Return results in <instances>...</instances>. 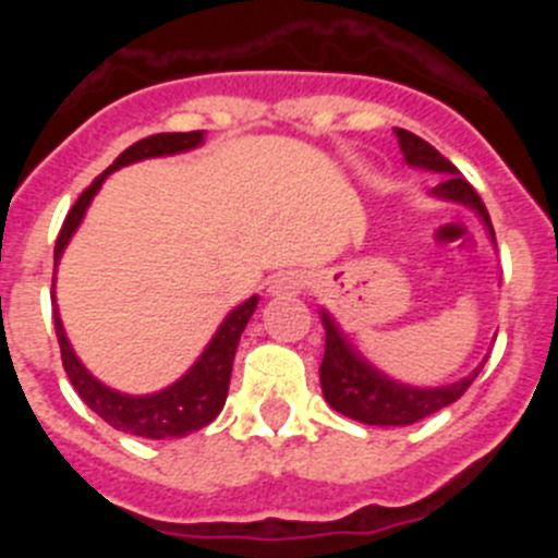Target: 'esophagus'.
<instances>
[{
    "mask_svg": "<svg viewBox=\"0 0 558 558\" xmlns=\"http://www.w3.org/2000/svg\"><path fill=\"white\" fill-rule=\"evenodd\" d=\"M304 276L299 270H284V274H276L268 284L270 295H293L302 293Z\"/></svg>",
    "mask_w": 558,
    "mask_h": 558,
    "instance_id": "1",
    "label": "esophagus"
}]
</instances>
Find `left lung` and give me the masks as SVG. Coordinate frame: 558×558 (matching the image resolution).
Masks as SVG:
<instances>
[{"label":"left lung","instance_id":"obj_1","mask_svg":"<svg viewBox=\"0 0 558 558\" xmlns=\"http://www.w3.org/2000/svg\"><path fill=\"white\" fill-rule=\"evenodd\" d=\"M397 140L402 147V156L411 167L418 170H430L447 175L441 184L433 186V195L441 201H456V204L470 206L477 211V218L489 229V236L495 240V229H492L489 211L483 206L481 195L472 190L470 181L461 179V172L452 161H447L441 153L425 140H418L416 133L397 128ZM322 322L327 329V343H324V360H322V391L324 399L343 416L363 422V425H379V427H399L413 425L418 418L433 416L441 408L452 405L466 388L472 386V379L477 377L481 366L470 374V377L450 383V386L438 388H416L397 383V379L386 377V374L374 368L357 349L347 340V335L340 332L338 322L327 310H322Z\"/></svg>","mask_w":558,"mask_h":558}]
</instances>
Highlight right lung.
<instances>
[{
	"label": "right lung",
	"instance_id": "right-lung-1",
	"mask_svg": "<svg viewBox=\"0 0 558 558\" xmlns=\"http://www.w3.org/2000/svg\"><path fill=\"white\" fill-rule=\"evenodd\" d=\"M204 142V131H190V133H156V136H147L140 140L136 145H131L128 150H122L113 165L108 167L102 175H97L92 181L88 190H83L81 198L75 201V206L69 209L66 220L61 226V234L56 240V265L61 263L63 248L69 245L72 234L81 226L83 215H86L88 204L97 195V190L102 186L108 172L120 170V167L133 165V161L142 159H156V156H172V153H184L198 147ZM259 299L251 295L248 302H243L240 307L231 310L226 315V322L220 324L215 338L209 340V347L204 349L195 366L184 374L181 379H175L172 386H167L165 391L145 393V397H131V393H120L113 388L102 386L100 379L92 377L88 368L77 360L75 349L69 343L66 332H63L61 315L52 313L56 318V335L58 347H61V360L63 368L69 374V383L75 386V391L81 393V399L86 402L92 411L100 418H106L113 430L131 433V436L140 438H181L186 433H195L201 427H206L211 418L218 416L226 405V397H229V379H231V366H234V352L236 343H240V335H243L245 324L251 322Z\"/></svg>",
	"mask_w": 558,
	"mask_h": 558
}]
</instances>
